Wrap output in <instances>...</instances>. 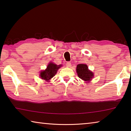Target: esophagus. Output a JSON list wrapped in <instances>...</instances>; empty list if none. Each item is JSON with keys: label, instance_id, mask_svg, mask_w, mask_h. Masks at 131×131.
Segmentation results:
<instances>
[{"label": "esophagus", "instance_id": "1", "mask_svg": "<svg viewBox=\"0 0 131 131\" xmlns=\"http://www.w3.org/2000/svg\"><path fill=\"white\" fill-rule=\"evenodd\" d=\"M66 66H67V67H68V68H70V67H71V62H66Z\"/></svg>", "mask_w": 131, "mask_h": 131}]
</instances>
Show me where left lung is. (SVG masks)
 <instances>
[{
	"mask_svg": "<svg viewBox=\"0 0 131 131\" xmlns=\"http://www.w3.org/2000/svg\"><path fill=\"white\" fill-rule=\"evenodd\" d=\"M76 71L79 78L84 81H90L94 76L93 73L88 70L87 65L85 64H79L77 66Z\"/></svg>",
	"mask_w": 131,
	"mask_h": 131,
	"instance_id": "obj_1",
	"label": "left lung"
}]
</instances>
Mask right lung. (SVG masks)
I'll return each instance as SVG.
<instances>
[{"mask_svg":"<svg viewBox=\"0 0 131 131\" xmlns=\"http://www.w3.org/2000/svg\"><path fill=\"white\" fill-rule=\"evenodd\" d=\"M61 66V65L58 66L53 63H50L48 64L47 69L41 72L40 76L43 80L48 81L56 74L58 69Z\"/></svg>","mask_w":131,"mask_h":131,"instance_id":"right-lung-1","label":"right lung"}]
</instances>
